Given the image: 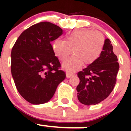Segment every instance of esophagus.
<instances>
[{
    "instance_id": "esophagus-1",
    "label": "esophagus",
    "mask_w": 131,
    "mask_h": 131,
    "mask_svg": "<svg viewBox=\"0 0 131 131\" xmlns=\"http://www.w3.org/2000/svg\"><path fill=\"white\" fill-rule=\"evenodd\" d=\"M72 75H73V73H68H68H67V78H70Z\"/></svg>"
}]
</instances>
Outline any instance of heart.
I'll return each instance as SVG.
<instances>
[{
    "instance_id": "b5f03b06",
    "label": "heart",
    "mask_w": 131,
    "mask_h": 131,
    "mask_svg": "<svg viewBox=\"0 0 131 131\" xmlns=\"http://www.w3.org/2000/svg\"><path fill=\"white\" fill-rule=\"evenodd\" d=\"M105 42V36L100 31L81 29L67 34L64 40H54L52 50L61 61L67 59L73 51L74 56L62 64L64 70L72 72L81 68L84 63L89 65L97 60L102 52Z\"/></svg>"
}]
</instances>
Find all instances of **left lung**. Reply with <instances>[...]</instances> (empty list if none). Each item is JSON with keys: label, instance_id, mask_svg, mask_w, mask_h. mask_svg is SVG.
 <instances>
[{"label": "left lung", "instance_id": "obj_1", "mask_svg": "<svg viewBox=\"0 0 131 131\" xmlns=\"http://www.w3.org/2000/svg\"><path fill=\"white\" fill-rule=\"evenodd\" d=\"M117 61L110 40L106 39L98 59L77 73L80 79L77 87V97L81 103L96 105L109 96L117 82L119 70Z\"/></svg>", "mask_w": 131, "mask_h": 131}]
</instances>
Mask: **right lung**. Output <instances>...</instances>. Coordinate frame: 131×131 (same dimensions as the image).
<instances>
[{
  "label": "right lung",
  "mask_w": 131,
  "mask_h": 131,
  "mask_svg": "<svg viewBox=\"0 0 131 131\" xmlns=\"http://www.w3.org/2000/svg\"><path fill=\"white\" fill-rule=\"evenodd\" d=\"M62 34L57 25L40 22L25 30L12 49V76L19 93L30 103L48 102L65 79L51 43Z\"/></svg>",
  "instance_id": "add662e5"
}]
</instances>
